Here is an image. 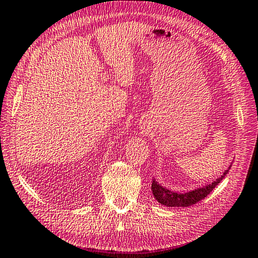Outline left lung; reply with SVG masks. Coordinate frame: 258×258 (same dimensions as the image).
I'll use <instances>...</instances> for the list:
<instances>
[{
	"instance_id": "obj_1",
	"label": "left lung",
	"mask_w": 258,
	"mask_h": 258,
	"mask_svg": "<svg viewBox=\"0 0 258 258\" xmlns=\"http://www.w3.org/2000/svg\"><path fill=\"white\" fill-rule=\"evenodd\" d=\"M229 168L226 169L224 174L221 177H218L215 182H213L210 185H206L202 188H197L195 190H191L189 193H185V194H178V193H174V191H171L166 189L165 187H163L160 184H158L155 179H153L152 183V191L153 195H154L155 199L161 203L163 205L166 206H174V207H186V206H190L196 204L197 202L202 201L203 199L211 193V191L216 187L218 183L226 176V174L228 173Z\"/></svg>"
}]
</instances>
